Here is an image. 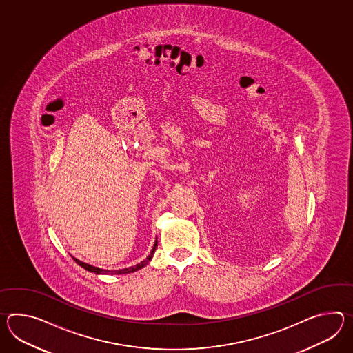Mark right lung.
Listing matches in <instances>:
<instances>
[{
	"mask_svg": "<svg viewBox=\"0 0 353 353\" xmlns=\"http://www.w3.org/2000/svg\"><path fill=\"white\" fill-rule=\"evenodd\" d=\"M157 241H156V243L153 245V248H152V251H150V254H149L147 259H144V261H141V263H138V265H135V266L128 267V268H123V270H117V271H110V270H102V268H99V267L91 266V265H88V263H85V262H82V261H79V259H73L79 263V266L83 267L85 270L87 271H90V272H92V274H132V272H135V271H138V270H141L144 266H147L149 263V261L152 259L153 257V254H154V251H156V247H157Z\"/></svg>",
	"mask_w": 353,
	"mask_h": 353,
	"instance_id": "right-lung-1",
	"label": "right lung"
}]
</instances>
